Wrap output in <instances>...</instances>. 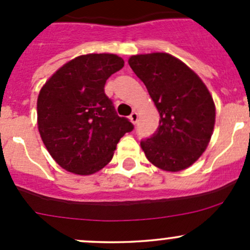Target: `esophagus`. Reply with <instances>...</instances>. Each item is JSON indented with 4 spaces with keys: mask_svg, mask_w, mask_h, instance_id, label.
Wrapping results in <instances>:
<instances>
[{
    "mask_svg": "<svg viewBox=\"0 0 250 250\" xmlns=\"http://www.w3.org/2000/svg\"><path fill=\"white\" fill-rule=\"evenodd\" d=\"M138 117H139V115H138L137 111H133V112L130 113V116H129L130 121H132V123H134V125L138 122Z\"/></svg>",
    "mask_w": 250,
    "mask_h": 250,
    "instance_id": "34e87169",
    "label": "esophagus"
}]
</instances>
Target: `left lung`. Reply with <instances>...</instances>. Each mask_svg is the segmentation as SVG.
<instances>
[{
	"label": "left lung",
	"mask_w": 250,
	"mask_h": 250,
	"mask_svg": "<svg viewBox=\"0 0 250 250\" xmlns=\"http://www.w3.org/2000/svg\"><path fill=\"white\" fill-rule=\"evenodd\" d=\"M128 64L146 85L161 117L152 137L140 141L146 158L167 172L186 169L201 157L213 134L215 105L208 88L168 53L132 55Z\"/></svg>",
	"instance_id": "8db88e82"
}]
</instances>
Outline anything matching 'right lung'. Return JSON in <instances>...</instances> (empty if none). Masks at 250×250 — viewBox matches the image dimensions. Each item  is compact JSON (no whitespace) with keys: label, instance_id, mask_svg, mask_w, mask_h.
Returning <instances> with one entry per match:
<instances>
[{"label":"right lung","instance_id":"1","mask_svg":"<svg viewBox=\"0 0 250 250\" xmlns=\"http://www.w3.org/2000/svg\"><path fill=\"white\" fill-rule=\"evenodd\" d=\"M125 65L116 54L80 55L62 65L40 90L37 125L53 160L70 173L89 175L112 160L134 125L120 117L105 83Z\"/></svg>","mask_w":250,"mask_h":250}]
</instances>
